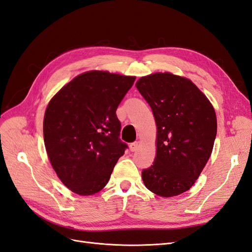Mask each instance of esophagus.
<instances>
[{
    "mask_svg": "<svg viewBox=\"0 0 252 252\" xmlns=\"http://www.w3.org/2000/svg\"><path fill=\"white\" fill-rule=\"evenodd\" d=\"M138 146H139V143H138V141H135V143H132V144L130 145V150H131L132 152L136 151V150L138 149Z\"/></svg>",
    "mask_w": 252,
    "mask_h": 252,
    "instance_id": "34e87169",
    "label": "esophagus"
}]
</instances>
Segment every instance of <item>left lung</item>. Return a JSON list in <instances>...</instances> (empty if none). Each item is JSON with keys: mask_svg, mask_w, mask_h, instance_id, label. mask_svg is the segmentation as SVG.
Instances as JSON below:
<instances>
[{"mask_svg": "<svg viewBox=\"0 0 252 252\" xmlns=\"http://www.w3.org/2000/svg\"><path fill=\"white\" fill-rule=\"evenodd\" d=\"M149 103L157 125V156L141 172L146 188L169 198L189 190L212 154L215 109L189 79L170 72L141 76L135 84Z\"/></svg>", "mask_w": 252, "mask_h": 252, "instance_id": "left-lung-1", "label": "left lung"}]
</instances>
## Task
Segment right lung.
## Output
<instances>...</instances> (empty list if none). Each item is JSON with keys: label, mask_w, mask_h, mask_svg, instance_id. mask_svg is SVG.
<instances>
[{"label": "right lung", "mask_w": 252, "mask_h": 252, "mask_svg": "<svg viewBox=\"0 0 252 252\" xmlns=\"http://www.w3.org/2000/svg\"><path fill=\"white\" fill-rule=\"evenodd\" d=\"M136 77L90 70L71 80L50 100L43 139L63 184L80 196L107 184L126 145L119 139L116 109Z\"/></svg>", "instance_id": "add662e5"}]
</instances>
